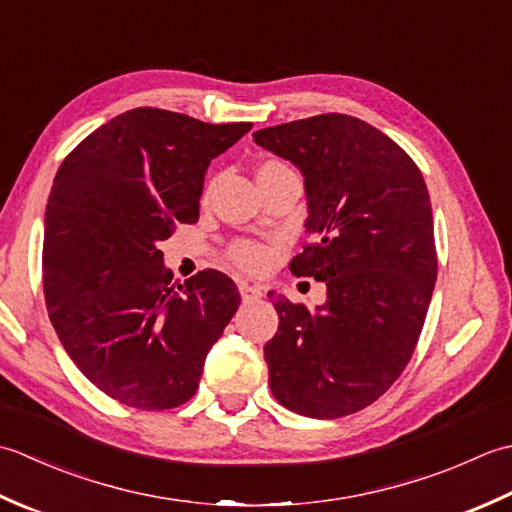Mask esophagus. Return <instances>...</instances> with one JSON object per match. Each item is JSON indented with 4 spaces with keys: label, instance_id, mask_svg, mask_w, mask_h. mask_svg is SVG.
<instances>
[{
    "label": "esophagus",
    "instance_id": "34e87169",
    "mask_svg": "<svg viewBox=\"0 0 512 512\" xmlns=\"http://www.w3.org/2000/svg\"><path fill=\"white\" fill-rule=\"evenodd\" d=\"M238 291H241V296H243V300H245V302H249V300H258L260 296H263V287L247 283V280H241V283H238Z\"/></svg>",
    "mask_w": 512,
    "mask_h": 512
}]
</instances>
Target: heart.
Listing matches in <instances>:
<instances>
[{
    "instance_id": "obj_1",
    "label": "heart",
    "mask_w": 512,
    "mask_h": 512,
    "mask_svg": "<svg viewBox=\"0 0 512 512\" xmlns=\"http://www.w3.org/2000/svg\"><path fill=\"white\" fill-rule=\"evenodd\" d=\"M280 168H287V165L276 159H269L265 163H260L258 176L271 170H280ZM229 258H232L234 265H238L245 271H263L271 260V249L254 241H236L232 247H229Z\"/></svg>"
}]
</instances>
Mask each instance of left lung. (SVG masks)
<instances>
[{"label":"left lung","instance_id":"left-lung-1","mask_svg":"<svg viewBox=\"0 0 512 512\" xmlns=\"http://www.w3.org/2000/svg\"><path fill=\"white\" fill-rule=\"evenodd\" d=\"M254 141L305 176L314 241L289 269L327 285L318 309L274 300L269 389L285 409L318 420L362 411L409 364L433 296L437 252L422 172L387 134L349 114L274 125Z\"/></svg>","mask_w":512,"mask_h":512}]
</instances>
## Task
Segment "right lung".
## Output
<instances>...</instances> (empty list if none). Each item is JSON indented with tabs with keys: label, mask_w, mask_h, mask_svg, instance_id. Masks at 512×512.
Listing matches in <instances>:
<instances>
[{
	"label": "right lung",
	"mask_w": 512,
	"mask_h": 512,
	"mask_svg": "<svg viewBox=\"0 0 512 512\" xmlns=\"http://www.w3.org/2000/svg\"><path fill=\"white\" fill-rule=\"evenodd\" d=\"M249 130L134 108L57 170L41 258L48 316L72 362L112 400L141 411L185 404L241 305L216 269L172 283L156 245L196 223L207 165Z\"/></svg>",
	"instance_id": "right-lung-1"
}]
</instances>
